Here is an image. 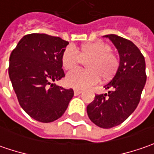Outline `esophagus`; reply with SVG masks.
<instances>
[{
	"mask_svg": "<svg viewBox=\"0 0 154 154\" xmlns=\"http://www.w3.org/2000/svg\"><path fill=\"white\" fill-rule=\"evenodd\" d=\"M74 95H75V96H77V95H79V94L81 93V91H80V90H77V89H74Z\"/></svg>",
	"mask_w": 154,
	"mask_h": 154,
	"instance_id": "1",
	"label": "esophagus"
}]
</instances>
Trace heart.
I'll return each instance as SVG.
<instances>
[{"mask_svg":"<svg viewBox=\"0 0 154 154\" xmlns=\"http://www.w3.org/2000/svg\"><path fill=\"white\" fill-rule=\"evenodd\" d=\"M86 62L87 69H74L66 76V84L76 89H85L100 80H108L116 73L119 59L111 51L110 45L103 41L88 43L78 51L73 45L67 46L62 54V65L65 69L74 68Z\"/></svg>","mask_w":154,"mask_h":154,"instance_id":"obj_1","label":"heart"}]
</instances>
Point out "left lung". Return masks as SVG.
Listing matches in <instances>:
<instances>
[{"mask_svg": "<svg viewBox=\"0 0 154 154\" xmlns=\"http://www.w3.org/2000/svg\"><path fill=\"white\" fill-rule=\"evenodd\" d=\"M119 53V67L113 79L104 86L108 93L96 95L86 107L90 120L97 126L110 128L125 121L136 109L146 81L145 58L131 41L115 34L103 36Z\"/></svg>", "mask_w": 154, "mask_h": 154, "instance_id": "left-lung-1", "label": "left lung"}]
</instances>
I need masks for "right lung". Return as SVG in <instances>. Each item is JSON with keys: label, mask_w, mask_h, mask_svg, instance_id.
<instances>
[{"label": "right lung", "mask_w": 154, "mask_h": 154, "mask_svg": "<svg viewBox=\"0 0 154 154\" xmlns=\"http://www.w3.org/2000/svg\"><path fill=\"white\" fill-rule=\"evenodd\" d=\"M68 45L58 37L32 33L24 36L10 55L9 78L18 101L37 121L60 118L74 96L73 89L52 83L65 76L62 54Z\"/></svg>", "instance_id": "right-lung-1"}]
</instances>
